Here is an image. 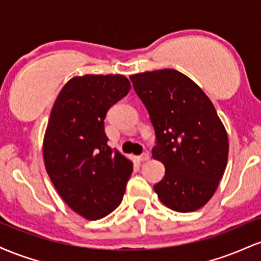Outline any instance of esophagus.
<instances>
[{
  "mask_svg": "<svg viewBox=\"0 0 261 261\" xmlns=\"http://www.w3.org/2000/svg\"><path fill=\"white\" fill-rule=\"evenodd\" d=\"M137 160H139L140 162L148 161V160H149V154H148V153H143V154H141L140 157H137Z\"/></svg>",
  "mask_w": 261,
  "mask_h": 261,
  "instance_id": "esophagus-1",
  "label": "esophagus"
}]
</instances>
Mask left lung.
<instances>
[{
	"instance_id": "1",
	"label": "left lung",
	"mask_w": 261,
	"mask_h": 261,
	"mask_svg": "<svg viewBox=\"0 0 261 261\" xmlns=\"http://www.w3.org/2000/svg\"><path fill=\"white\" fill-rule=\"evenodd\" d=\"M130 80L157 136L152 157L166 167L153 187L158 199L178 212L201 208L214 196L228 160V136L214 104L193 80L172 68Z\"/></svg>"
}]
</instances>
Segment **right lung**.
Returning a JSON list of instances; mask_svg holds the SVG:
<instances>
[{
    "mask_svg": "<svg viewBox=\"0 0 261 261\" xmlns=\"http://www.w3.org/2000/svg\"><path fill=\"white\" fill-rule=\"evenodd\" d=\"M130 88L122 74L74 76L50 113L45 168L61 199L86 220H99L118 207L133 173V161L112 151L104 133L107 112Z\"/></svg>",
    "mask_w": 261,
    "mask_h": 261,
    "instance_id": "obj_1",
    "label": "right lung"
}]
</instances>
